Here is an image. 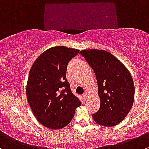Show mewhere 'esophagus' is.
I'll return each instance as SVG.
<instances>
[{
  "instance_id": "1",
  "label": "esophagus",
  "mask_w": 149,
  "mask_h": 149,
  "mask_svg": "<svg viewBox=\"0 0 149 149\" xmlns=\"http://www.w3.org/2000/svg\"><path fill=\"white\" fill-rule=\"evenodd\" d=\"M87 97H88V94H87V93H84V94L83 95V99L84 100H86Z\"/></svg>"
}]
</instances>
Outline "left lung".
Wrapping results in <instances>:
<instances>
[{
    "instance_id": "left-lung-1",
    "label": "left lung",
    "mask_w": 149,
    "mask_h": 149,
    "mask_svg": "<svg viewBox=\"0 0 149 149\" xmlns=\"http://www.w3.org/2000/svg\"><path fill=\"white\" fill-rule=\"evenodd\" d=\"M80 53L93 69L98 84L100 107L92 115L93 120L104 127L117 125L130 113L134 102V86L131 74L107 51L83 49Z\"/></svg>"
}]
</instances>
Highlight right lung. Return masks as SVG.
I'll use <instances>...</instances> for the list:
<instances>
[{"instance_id": "right-lung-1", "label": "right lung", "mask_w": 149, "mask_h": 149, "mask_svg": "<svg viewBox=\"0 0 149 149\" xmlns=\"http://www.w3.org/2000/svg\"><path fill=\"white\" fill-rule=\"evenodd\" d=\"M79 49L56 46L43 52L33 63L26 86L28 102L37 121L50 130L67 126L80 100L66 80V67Z\"/></svg>"}]
</instances>
